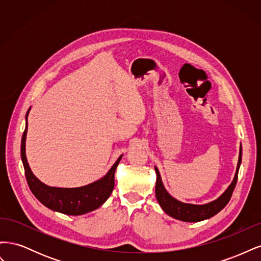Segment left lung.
Returning <instances> with one entry per match:
<instances>
[{
	"label": "left lung",
	"mask_w": 261,
	"mask_h": 261,
	"mask_svg": "<svg viewBox=\"0 0 261 261\" xmlns=\"http://www.w3.org/2000/svg\"><path fill=\"white\" fill-rule=\"evenodd\" d=\"M241 162H242V146L240 147L238 168H236L233 181L230 184V186L226 188V191L219 197V198L204 204L185 203V202L178 201L175 198H173L163 186L159 170H158V168H154L156 173V183H155L156 200L167 215H169L170 217L174 219L184 221V222H199V221L209 219L213 216H216L217 213L222 210L226 206L227 202L230 201L233 191L236 186V183H238V175H239Z\"/></svg>",
	"instance_id": "8db88e82"
}]
</instances>
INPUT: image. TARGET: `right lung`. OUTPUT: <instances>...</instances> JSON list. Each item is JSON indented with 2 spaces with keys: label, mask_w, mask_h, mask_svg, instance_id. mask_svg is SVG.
Masks as SVG:
<instances>
[{
  "label": "right lung",
  "mask_w": 261,
  "mask_h": 261,
  "mask_svg": "<svg viewBox=\"0 0 261 261\" xmlns=\"http://www.w3.org/2000/svg\"><path fill=\"white\" fill-rule=\"evenodd\" d=\"M29 111L30 109L26 114V120ZM27 129L28 124L26 123V128L21 138L20 155L28 186L39 201L46 208L68 216L85 215V213L98 209L102 203L106 202L114 188V173L122 159V155H120L103 177L91 184L76 188L51 187L39 180L29 168L26 158Z\"/></svg>",
  "instance_id": "obj_1"
}]
</instances>
